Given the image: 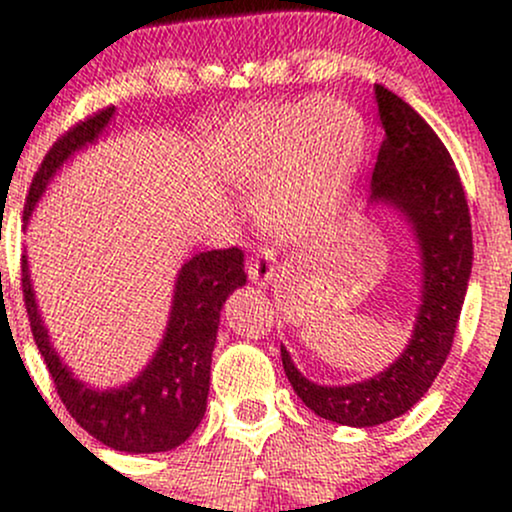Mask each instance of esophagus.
Listing matches in <instances>:
<instances>
[{
	"mask_svg": "<svg viewBox=\"0 0 512 512\" xmlns=\"http://www.w3.org/2000/svg\"><path fill=\"white\" fill-rule=\"evenodd\" d=\"M248 276L255 286H269L274 279V252L260 250L248 262Z\"/></svg>",
	"mask_w": 512,
	"mask_h": 512,
	"instance_id": "obj_1",
	"label": "esophagus"
}]
</instances>
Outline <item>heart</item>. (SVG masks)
Here are the masks:
<instances>
[{
  "label": "heart",
  "instance_id": "heart-1",
  "mask_svg": "<svg viewBox=\"0 0 512 512\" xmlns=\"http://www.w3.org/2000/svg\"><path fill=\"white\" fill-rule=\"evenodd\" d=\"M363 139V117L337 98L252 110L226 134L221 170L243 190H264L257 211L274 238L301 243L337 214Z\"/></svg>",
  "mask_w": 512,
  "mask_h": 512
}]
</instances>
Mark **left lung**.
Here are the masks:
<instances>
[{"instance_id":"8db88e82","label":"left lung","mask_w":512,"mask_h":512,"mask_svg":"<svg viewBox=\"0 0 512 512\" xmlns=\"http://www.w3.org/2000/svg\"><path fill=\"white\" fill-rule=\"evenodd\" d=\"M373 88L385 139L370 178L368 204L397 211L416 240L421 296L411 339L385 370L349 385L313 383L281 346L286 378L305 407L354 428L407 414L438 378L460 320L474 255L469 207L448 149L409 103L385 86Z\"/></svg>"}]
</instances>
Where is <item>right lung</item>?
Returning <instances> with one entry per match:
<instances>
[{
    "mask_svg": "<svg viewBox=\"0 0 512 512\" xmlns=\"http://www.w3.org/2000/svg\"><path fill=\"white\" fill-rule=\"evenodd\" d=\"M113 115L115 108H105L52 144L28 190L23 209L26 226L57 170L76 151L96 144ZM245 279L243 250H207L190 257L175 276L168 325L151 361L129 383L103 390L76 378L57 354L35 301L28 255L21 260L23 301L33 339L55 380L57 395L84 431L108 448L132 455L173 450L195 433L207 411L211 354L221 308L233 291L245 286Z\"/></svg>",
    "mask_w": 512,
    "mask_h": 512,
    "instance_id": "1",
    "label": "right lung"
}]
</instances>
